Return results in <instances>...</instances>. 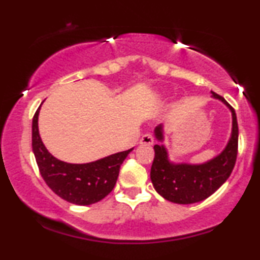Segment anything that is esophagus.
<instances>
[{"instance_id": "34e87169", "label": "esophagus", "mask_w": 260, "mask_h": 260, "mask_svg": "<svg viewBox=\"0 0 260 260\" xmlns=\"http://www.w3.org/2000/svg\"><path fill=\"white\" fill-rule=\"evenodd\" d=\"M141 145H153L154 144V137L151 133H146L140 139Z\"/></svg>"}]
</instances>
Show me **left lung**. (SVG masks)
Segmentation results:
<instances>
[{
    "instance_id": "left-lung-1",
    "label": "left lung",
    "mask_w": 260,
    "mask_h": 260,
    "mask_svg": "<svg viewBox=\"0 0 260 260\" xmlns=\"http://www.w3.org/2000/svg\"><path fill=\"white\" fill-rule=\"evenodd\" d=\"M212 94L229 106L233 118L232 137L221 154L203 165H175L168 161L166 148L162 145L154 146L155 155L151 168L153 186L160 196L172 203L193 204L208 198L228 180L236 165L239 134L236 111L220 95L214 92ZM155 137L162 140L161 126L155 128Z\"/></svg>"
}]
</instances>
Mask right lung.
I'll use <instances>...</instances> for the list:
<instances>
[{
	"label": "right lung",
	"mask_w": 260,
	"mask_h": 260,
	"mask_svg": "<svg viewBox=\"0 0 260 260\" xmlns=\"http://www.w3.org/2000/svg\"><path fill=\"white\" fill-rule=\"evenodd\" d=\"M39 111L40 108L32 118L31 146L43 180L68 203L90 205L100 202L114 188L120 166L133 148L89 164L63 162L54 158L42 144L38 127Z\"/></svg>",
	"instance_id": "1"
}]
</instances>
